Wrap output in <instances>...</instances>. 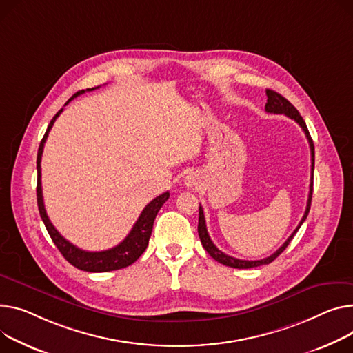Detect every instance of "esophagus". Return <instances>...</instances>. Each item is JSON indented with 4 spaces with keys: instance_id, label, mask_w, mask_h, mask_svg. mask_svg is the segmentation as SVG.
I'll return each mask as SVG.
<instances>
[{
    "instance_id": "1",
    "label": "esophagus",
    "mask_w": 353,
    "mask_h": 353,
    "mask_svg": "<svg viewBox=\"0 0 353 353\" xmlns=\"http://www.w3.org/2000/svg\"><path fill=\"white\" fill-rule=\"evenodd\" d=\"M184 184H185L187 187H193V185H196V184H197V179H196V176H194V174H189V176H187V177L184 179Z\"/></svg>"
}]
</instances>
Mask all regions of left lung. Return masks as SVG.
I'll list each match as a JSON object with an SVG mask.
<instances>
[{
  "label": "left lung",
  "mask_w": 353,
  "mask_h": 353,
  "mask_svg": "<svg viewBox=\"0 0 353 353\" xmlns=\"http://www.w3.org/2000/svg\"><path fill=\"white\" fill-rule=\"evenodd\" d=\"M267 103H265V112L268 113H283L288 117H291V119H294L303 130L305 136H307L308 139V143H310V149H311V184H310V196H308V203H307V210H305L303 213V217L302 220L299 221L298 227L294 230V232L291 234V236L288 237V240L281 245L274 254H271L270 256L267 258H263V260H256V261H247V260H239V258H234V256H230L227 254H224L223 251H220L214 244L213 241H211L208 232H207V227H205V219H204V213H203V208L201 205L199 207V237L201 240V244L204 247V250L214 258L216 261H219L220 264L223 265H227V267H231V268H254V267H260V265H267L270 263H272L275 258L283 252L288 244L291 243V240L294 239V236L296 234V231L299 230V227L302 225V223L307 220V216L310 213V208H311V200H312V189H314V164H315V149H314V142L311 139V134L308 132V128L307 125H305L302 116L299 114V112L295 109V106H292L283 95H279L278 92L275 90H271V89H267Z\"/></svg>",
  "instance_id": "1"
}]
</instances>
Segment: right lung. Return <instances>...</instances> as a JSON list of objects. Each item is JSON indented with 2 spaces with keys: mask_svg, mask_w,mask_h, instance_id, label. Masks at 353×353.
Listing matches in <instances>:
<instances>
[{
  "mask_svg": "<svg viewBox=\"0 0 353 353\" xmlns=\"http://www.w3.org/2000/svg\"><path fill=\"white\" fill-rule=\"evenodd\" d=\"M97 88L92 89H86V90H93ZM85 90H79L77 92L75 95L70 98L65 106L72 101L74 98H77L81 93H83ZM63 108L52 117L51 123L48 125V129H46L41 145L38 149V156H37V172H38V183H37V201H38V210L41 219L46 227V231L51 236L54 244L58 247V250L61 251V254L63 255L65 260L72 264L74 267H77L78 270L82 271H88V272H108V271H114V270H121L125 267H129L130 264H133L137 258L142 255L149 244V239L152 236V230H153V223L154 219L159 213V210L161 208V205L168 201V199L170 197V193L166 192L160 196H157L156 199H153L142 211V214L139 216L137 221L134 223L132 231L128 234V237L121 243L117 244L116 247L110 248V250H105V251H85L78 248L77 245L70 244L66 239H63L61 234L58 232V230L52 225L51 220L48 219V214L45 211V205H43V199H42V185H41V157H42V152H43V145L45 140L48 137V133L51 130V128L54 126L57 117L62 113Z\"/></svg>",
  "mask_w": 353,
  "mask_h": 353,
  "instance_id": "obj_1",
  "label": "right lung"
}]
</instances>
